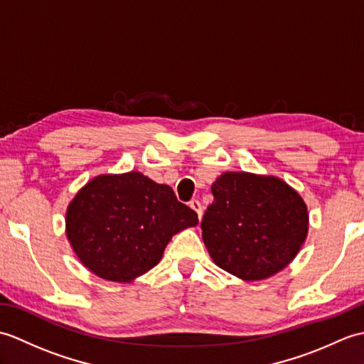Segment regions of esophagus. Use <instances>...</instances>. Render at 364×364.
<instances>
[{
    "label": "esophagus",
    "instance_id": "34e87169",
    "mask_svg": "<svg viewBox=\"0 0 364 364\" xmlns=\"http://www.w3.org/2000/svg\"><path fill=\"white\" fill-rule=\"evenodd\" d=\"M189 206L192 208V210H194V211L197 213V215H198V220L202 219V214H203V210H202V203H200L198 200H191V202H189Z\"/></svg>",
    "mask_w": 364,
    "mask_h": 364
}]
</instances>
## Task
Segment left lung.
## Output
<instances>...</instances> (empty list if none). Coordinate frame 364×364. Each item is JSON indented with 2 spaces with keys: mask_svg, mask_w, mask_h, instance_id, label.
Listing matches in <instances>:
<instances>
[{
  "mask_svg": "<svg viewBox=\"0 0 364 364\" xmlns=\"http://www.w3.org/2000/svg\"><path fill=\"white\" fill-rule=\"evenodd\" d=\"M202 220L203 242L220 269L264 280L296 258L308 233V210L277 176L225 172L213 183Z\"/></svg>",
  "mask_w": 364,
  "mask_h": 364,
  "instance_id": "1",
  "label": "left lung"
}]
</instances>
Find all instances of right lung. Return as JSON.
I'll list each match as a JSON object with an SVG mask.
<instances>
[{
  "label": "right lung",
  "mask_w": 364,
  "mask_h": 364,
  "mask_svg": "<svg viewBox=\"0 0 364 364\" xmlns=\"http://www.w3.org/2000/svg\"><path fill=\"white\" fill-rule=\"evenodd\" d=\"M197 223L172 188L128 172L90 180L67 208L65 233L90 272L129 283L158 264L173 235Z\"/></svg>",
  "instance_id": "add662e5"
}]
</instances>
